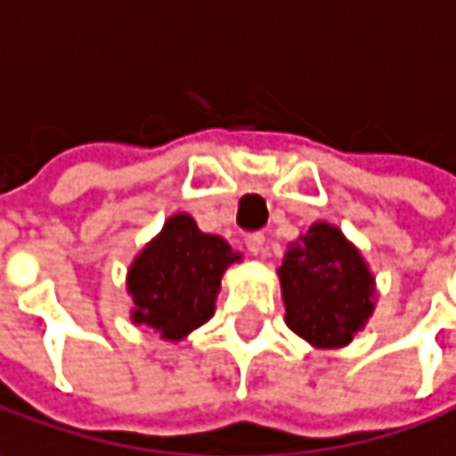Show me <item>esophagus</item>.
Segmentation results:
<instances>
[{"instance_id": "obj_1", "label": "esophagus", "mask_w": 456, "mask_h": 456, "mask_svg": "<svg viewBox=\"0 0 456 456\" xmlns=\"http://www.w3.org/2000/svg\"><path fill=\"white\" fill-rule=\"evenodd\" d=\"M245 245L252 255H265V234H249Z\"/></svg>"}]
</instances>
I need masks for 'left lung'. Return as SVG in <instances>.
<instances>
[{"label":"left lung","instance_id":"8db88e82","mask_svg":"<svg viewBox=\"0 0 456 456\" xmlns=\"http://www.w3.org/2000/svg\"><path fill=\"white\" fill-rule=\"evenodd\" d=\"M286 324L308 345L334 349L352 342L375 311V278L345 234L316 222L293 242L278 267Z\"/></svg>","mask_w":456,"mask_h":456}]
</instances>
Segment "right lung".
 Listing matches in <instances>:
<instances>
[{"instance_id":"obj_1","label":"right lung","mask_w":456,"mask_h":456,"mask_svg":"<svg viewBox=\"0 0 456 456\" xmlns=\"http://www.w3.org/2000/svg\"><path fill=\"white\" fill-rule=\"evenodd\" d=\"M240 255L227 240L204 234L189 214H173L127 273L132 322L178 342L214 316L222 275Z\"/></svg>"}]
</instances>
